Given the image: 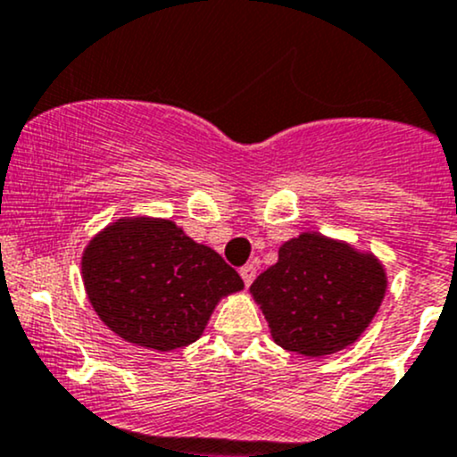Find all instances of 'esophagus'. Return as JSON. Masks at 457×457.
<instances>
[{"label":"esophagus","mask_w":457,"mask_h":457,"mask_svg":"<svg viewBox=\"0 0 457 457\" xmlns=\"http://www.w3.org/2000/svg\"><path fill=\"white\" fill-rule=\"evenodd\" d=\"M239 275H242L244 284L251 286L253 279H255V275H257V266H255V263H246V266L239 268Z\"/></svg>","instance_id":"34e87169"}]
</instances>
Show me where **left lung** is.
Wrapping results in <instances>:
<instances>
[{
	"label": "left lung",
	"mask_w": 457,
	"mask_h": 457,
	"mask_svg": "<svg viewBox=\"0 0 457 457\" xmlns=\"http://www.w3.org/2000/svg\"><path fill=\"white\" fill-rule=\"evenodd\" d=\"M383 266L317 233L279 248V262L251 286L277 345L305 356L343 350L370 326L383 301Z\"/></svg>",
	"instance_id": "obj_1"
}]
</instances>
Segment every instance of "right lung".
Returning a JSON list of instances; mask_svg holds the SVG:
<instances>
[{"label":"right lung","mask_w":457,"mask_h":457,"mask_svg":"<svg viewBox=\"0 0 457 457\" xmlns=\"http://www.w3.org/2000/svg\"><path fill=\"white\" fill-rule=\"evenodd\" d=\"M83 281L101 321L136 345L158 352L194 343L215 303L244 288L213 248L169 220H120L89 242Z\"/></svg>","instance_id":"add662e5"}]
</instances>
